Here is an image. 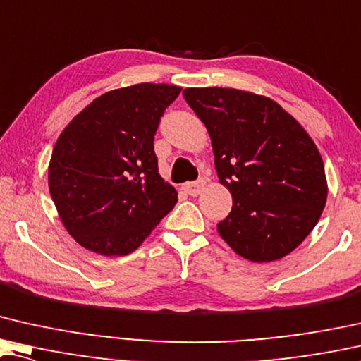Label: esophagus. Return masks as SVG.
<instances>
[{
  "mask_svg": "<svg viewBox=\"0 0 361 361\" xmlns=\"http://www.w3.org/2000/svg\"><path fill=\"white\" fill-rule=\"evenodd\" d=\"M203 187H205V180L198 179L195 182H187V184L182 185V189H184V192L189 193L190 197H197L198 193L203 190Z\"/></svg>",
  "mask_w": 361,
  "mask_h": 361,
  "instance_id": "esophagus-1",
  "label": "esophagus"
}]
</instances>
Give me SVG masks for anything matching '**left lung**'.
<instances>
[{"label":"left lung","mask_w":361,"mask_h":361,"mask_svg":"<svg viewBox=\"0 0 361 361\" xmlns=\"http://www.w3.org/2000/svg\"><path fill=\"white\" fill-rule=\"evenodd\" d=\"M182 94L205 123L219 182L233 195L219 236L252 262L285 257L312 231L327 200L314 142L269 97L231 87Z\"/></svg>","instance_id":"left-lung-1"}]
</instances>
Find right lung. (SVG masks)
I'll list each match as a JSON object with an SVG mask.
<instances>
[{"mask_svg": "<svg viewBox=\"0 0 361 361\" xmlns=\"http://www.w3.org/2000/svg\"><path fill=\"white\" fill-rule=\"evenodd\" d=\"M180 87L142 82L109 91L56 140L49 187L65 228L92 252L127 255L174 208L158 172L154 135Z\"/></svg>", "mask_w": 361, "mask_h": 361, "instance_id": "add662e5", "label": "right lung"}]
</instances>
